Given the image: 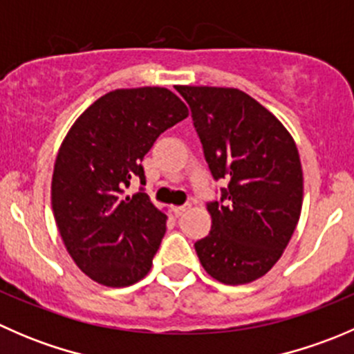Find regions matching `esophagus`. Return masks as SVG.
I'll list each match as a JSON object with an SVG mask.
<instances>
[{
	"label": "esophagus",
	"instance_id": "esophagus-1",
	"mask_svg": "<svg viewBox=\"0 0 354 354\" xmlns=\"http://www.w3.org/2000/svg\"><path fill=\"white\" fill-rule=\"evenodd\" d=\"M187 210H188V205H178V207H173V212H174V216H176V217L183 216V214L187 212Z\"/></svg>",
	"mask_w": 354,
	"mask_h": 354
}]
</instances>
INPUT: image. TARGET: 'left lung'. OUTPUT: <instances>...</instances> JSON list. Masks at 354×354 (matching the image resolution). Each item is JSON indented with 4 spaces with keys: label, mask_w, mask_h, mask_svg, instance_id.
Returning a JSON list of instances; mask_svg holds the SVG:
<instances>
[{
    "label": "left lung",
    "mask_w": 354,
    "mask_h": 354,
    "mask_svg": "<svg viewBox=\"0 0 354 354\" xmlns=\"http://www.w3.org/2000/svg\"><path fill=\"white\" fill-rule=\"evenodd\" d=\"M192 111L216 181L207 203L212 227L195 243L200 263L224 284H246L272 269L291 240L303 202L298 149L281 121L238 88L176 87Z\"/></svg>",
    "instance_id": "1"
}]
</instances>
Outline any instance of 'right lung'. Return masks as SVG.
<instances>
[{"label":"right lung","mask_w":354,"mask_h":354,"mask_svg":"<svg viewBox=\"0 0 354 354\" xmlns=\"http://www.w3.org/2000/svg\"><path fill=\"white\" fill-rule=\"evenodd\" d=\"M187 116L167 88H118L68 131L53 173V214L68 253L95 283L131 286L151 270L167 217L144 187L131 197L127 188L135 180L145 185V154Z\"/></svg>","instance_id":"add662e5"}]
</instances>
